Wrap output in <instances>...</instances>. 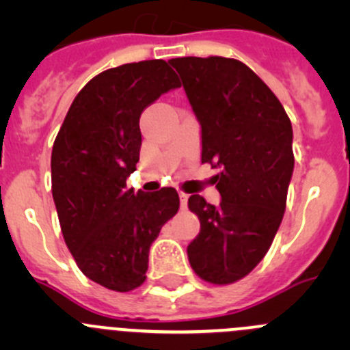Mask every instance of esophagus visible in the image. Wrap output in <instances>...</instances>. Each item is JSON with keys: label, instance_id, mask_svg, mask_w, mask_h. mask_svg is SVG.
<instances>
[{"label": "esophagus", "instance_id": "34e87169", "mask_svg": "<svg viewBox=\"0 0 350 350\" xmlns=\"http://www.w3.org/2000/svg\"><path fill=\"white\" fill-rule=\"evenodd\" d=\"M179 200H181V208L186 210V204H188V195L185 191H179Z\"/></svg>", "mask_w": 350, "mask_h": 350}]
</instances>
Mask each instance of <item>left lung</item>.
Returning a JSON list of instances; mask_svg holds the SVG:
<instances>
[{
    "instance_id": "obj_1",
    "label": "left lung",
    "mask_w": 350,
    "mask_h": 350,
    "mask_svg": "<svg viewBox=\"0 0 350 350\" xmlns=\"http://www.w3.org/2000/svg\"><path fill=\"white\" fill-rule=\"evenodd\" d=\"M201 123V162L215 176L218 206L191 195L201 230L188 245L193 271L211 284L245 278L269 250L286 210L291 181L293 129L283 105L237 59H171Z\"/></svg>"
}]
</instances>
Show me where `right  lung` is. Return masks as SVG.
Instances as JSON below:
<instances>
[{"instance_id": "1", "label": "right lung", "mask_w": 350, "mask_h": 350, "mask_svg": "<svg viewBox=\"0 0 350 350\" xmlns=\"http://www.w3.org/2000/svg\"><path fill=\"white\" fill-rule=\"evenodd\" d=\"M179 86L161 59L103 70L74 98L52 147V196L67 249L84 276L111 291L144 284L150 245L179 210L174 188H126L142 146L140 115Z\"/></svg>"}]
</instances>
